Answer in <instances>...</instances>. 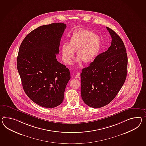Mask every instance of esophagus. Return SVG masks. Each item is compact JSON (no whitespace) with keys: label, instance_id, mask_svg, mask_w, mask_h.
I'll list each match as a JSON object with an SVG mask.
<instances>
[{"label":"esophagus","instance_id":"obj_1","mask_svg":"<svg viewBox=\"0 0 146 146\" xmlns=\"http://www.w3.org/2000/svg\"><path fill=\"white\" fill-rule=\"evenodd\" d=\"M80 78V73L78 72L76 74V75H75V78Z\"/></svg>","mask_w":146,"mask_h":146}]
</instances>
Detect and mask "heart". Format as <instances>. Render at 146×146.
Returning <instances> with one entry per match:
<instances>
[{
	"mask_svg": "<svg viewBox=\"0 0 146 146\" xmlns=\"http://www.w3.org/2000/svg\"><path fill=\"white\" fill-rule=\"evenodd\" d=\"M101 47V39L98 36L87 29L75 32L68 40V45L62 46V58L65 64H70L76 51V62L84 63L92 62L98 55Z\"/></svg>",
	"mask_w": 146,
	"mask_h": 146,
	"instance_id": "b5f03b06",
	"label": "heart"
}]
</instances>
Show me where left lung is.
<instances>
[{
    "mask_svg": "<svg viewBox=\"0 0 146 146\" xmlns=\"http://www.w3.org/2000/svg\"><path fill=\"white\" fill-rule=\"evenodd\" d=\"M107 29L112 38L110 46L81 73L82 100L94 108L110 103L123 85L127 74L128 57L124 43L112 29Z\"/></svg>",
    "mask_w": 146,
    "mask_h": 146,
    "instance_id": "1",
    "label": "left lung"
}]
</instances>
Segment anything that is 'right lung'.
I'll return each instance as SVG.
<instances>
[{"label": "right lung", "instance_id": "1", "mask_svg": "<svg viewBox=\"0 0 146 146\" xmlns=\"http://www.w3.org/2000/svg\"><path fill=\"white\" fill-rule=\"evenodd\" d=\"M66 25H43L29 33L19 47L17 66L24 90L41 107H57L64 99L71 76L68 68L57 61L61 37Z\"/></svg>", "mask_w": 146, "mask_h": 146}]
</instances>
